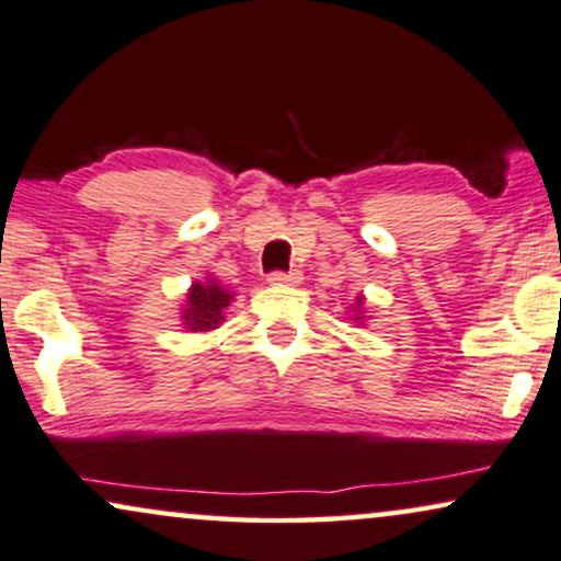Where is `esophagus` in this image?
<instances>
[{
    "label": "esophagus",
    "mask_w": 561,
    "mask_h": 561,
    "mask_svg": "<svg viewBox=\"0 0 561 561\" xmlns=\"http://www.w3.org/2000/svg\"><path fill=\"white\" fill-rule=\"evenodd\" d=\"M268 282L272 285H300L302 272H297V268H293V272H272L268 274Z\"/></svg>",
    "instance_id": "esophagus-1"
}]
</instances>
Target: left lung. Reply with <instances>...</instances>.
I'll list each match as a JSON object with an SVG mask.
<instances>
[{"label":"left lung","instance_id":"8db88e82","mask_svg":"<svg viewBox=\"0 0 561 561\" xmlns=\"http://www.w3.org/2000/svg\"><path fill=\"white\" fill-rule=\"evenodd\" d=\"M359 302H363V297H357V308H359ZM354 321H359V318H354Z\"/></svg>","mask_w":561,"mask_h":561}]
</instances>
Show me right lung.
<instances>
[{"label":"right lung","mask_w":561,"mask_h":561,"mask_svg":"<svg viewBox=\"0 0 561 561\" xmlns=\"http://www.w3.org/2000/svg\"><path fill=\"white\" fill-rule=\"evenodd\" d=\"M232 295L222 289L215 279L207 285H194L186 297V310H183V325L191 331H211L222 323V310L228 308Z\"/></svg>","instance_id":"right-lung-1"}]
</instances>
